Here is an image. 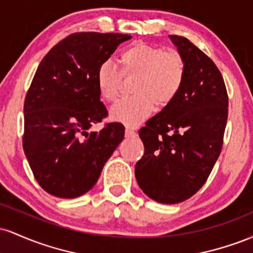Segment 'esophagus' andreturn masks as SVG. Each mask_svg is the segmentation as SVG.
Instances as JSON below:
<instances>
[{"label":"esophagus","instance_id":"obj_1","mask_svg":"<svg viewBox=\"0 0 253 253\" xmlns=\"http://www.w3.org/2000/svg\"><path fill=\"white\" fill-rule=\"evenodd\" d=\"M125 135L128 136V138H130V136H135L136 135V132L134 129L129 128V127H126V129H125Z\"/></svg>","mask_w":253,"mask_h":253}]
</instances>
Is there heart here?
I'll return each mask as SVG.
<instances>
[{"label": "heart", "instance_id": "heart-1", "mask_svg": "<svg viewBox=\"0 0 253 253\" xmlns=\"http://www.w3.org/2000/svg\"><path fill=\"white\" fill-rule=\"evenodd\" d=\"M123 77L134 76L132 97L112 107L110 118L128 126H135L151 114L153 104L162 109L172 102L185 77V64L175 50H163L145 42H133L118 58ZM101 96L114 102L119 96L121 77L110 63L101 64L96 74Z\"/></svg>", "mask_w": 253, "mask_h": 253}]
</instances>
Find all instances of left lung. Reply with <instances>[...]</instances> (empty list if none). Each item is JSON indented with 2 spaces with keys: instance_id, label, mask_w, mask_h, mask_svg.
Instances as JSON below:
<instances>
[{
  "instance_id": "8db88e82",
  "label": "left lung",
  "mask_w": 253,
  "mask_h": 253,
  "mask_svg": "<svg viewBox=\"0 0 253 253\" xmlns=\"http://www.w3.org/2000/svg\"><path fill=\"white\" fill-rule=\"evenodd\" d=\"M185 64V77L172 102L139 130L145 152L135 164L140 189L172 205L196 194L221 152L228 96L221 72L187 38L170 36Z\"/></svg>"
}]
</instances>
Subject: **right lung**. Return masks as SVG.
Returning a JSON list of instances; mask_svg holds the SVG:
<instances>
[{
	"mask_svg": "<svg viewBox=\"0 0 253 253\" xmlns=\"http://www.w3.org/2000/svg\"><path fill=\"white\" fill-rule=\"evenodd\" d=\"M128 34L81 32L66 37L42 58L25 98V155L37 182L51 195L75 199L96 184L125 135L107 124L96 74Z\"/></svg>",
	"mask_w": 253,
	"mask_h": 253,
	"instance_id": "1",
	"label": "right lung"
}]
</instances>
